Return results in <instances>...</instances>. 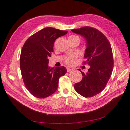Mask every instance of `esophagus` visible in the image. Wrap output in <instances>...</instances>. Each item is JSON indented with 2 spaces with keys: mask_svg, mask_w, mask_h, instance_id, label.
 <instances>
[{
  "mask_svg": "<svg viewBox=\"0 0 130 130\" xmlns=\"http://www.w3.org/2000/svg\"><path fill=\"white\" fill-rule=\"evenodd\" d=\"M73 69H71V68H67V72H68V73H70V72H73Z\"/></svg>",
  "mask_w": 130,
  "mask_h": 130,
  "instance_id": "obj_1",
  "label": "esophagus"
}]
</instances>
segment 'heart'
Listing matches in <instances>:
<instances>
[{"label": "heart", "mask_w": 130, "mask_h": 130, "mask_svg": "<svg viewBox=\"0 0 130 130\" xmlns=\"http://www.w3.org/2000/svg\"><path fill=\"white\" fill-rule=\"evenodd\" d=\"M69 37L71 38H75L78 40L80 41V38L78 36H75V35H72V36H70ZM77 58V55L76 54H72L71 55L68 56L65 59V62L67 64L71 66L74 63L76 59Z\"/></svg>", "instance_id": "heart-1"}]
</instances>
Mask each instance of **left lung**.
Here are the masks:
<instances>
[{
  "mask_svg": "<svg viewBox=\"0 0 130 130\" xmlns=\"http://www.w3.org/2000/svg\"><path fill=\"white\" fill-rule=\"evenodd\" d=\"M72 31L85 38L84 63L90 66L86 73L78 69L83 77L80 82L75 84L74 88L82 96L92 97L105 88L111 76L113 68L111 46L105 35L93 27L85 26Z\"/></svg>",
  "mask_w": 130,
  "mask_h": 130,
  "instance_id": "1",
  "label": "left lung"
}]
</instances>
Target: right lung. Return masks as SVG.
<instances>
[{
	"mask_svg": "<svg viewBox=\"0 0 130 130\" xmlns=\"http://www.w3.org/2000/svg\"><path fill=\"white\" fill-rule=\"evenodd\" d=\"M67 32L45 27L30 36L23 45L20 57L22 76L26 89L33 96L43 99L54 93L59 78L67 72L63 66L53 69L48 66L55 41Z\"/></svg>",
	"mask_w": 130,
	"mask_h": 130,
	"instance_id": "1",
	"label": "right lung"
}]
</instances>
